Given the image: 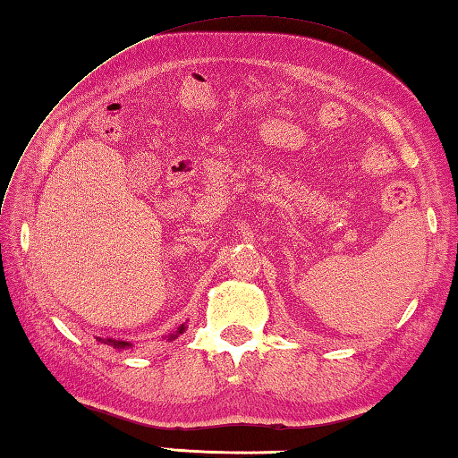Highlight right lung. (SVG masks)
Here are the masks:
<instances>
[{"label": "right lung", "mask_w": 458, "mask_h": 458, "mask_svg": "<svg viewBox=\"0 0 458 458\" xmlns=\"http://www.w3.org/2000/svg\"><path fill=\"white\" fill-rule=\"evenodd\" d=\"M182 333H184V325H181L177 330H174L173 335H169V340L177 338V336H179V335H182ZM96 340H98V343H102V344H108V346L115 348V350L131 348V344H130V343H125V340H114V338H102V336H96Z\"/></svg>", "instance_id": "obj_1"}]
</instances>
